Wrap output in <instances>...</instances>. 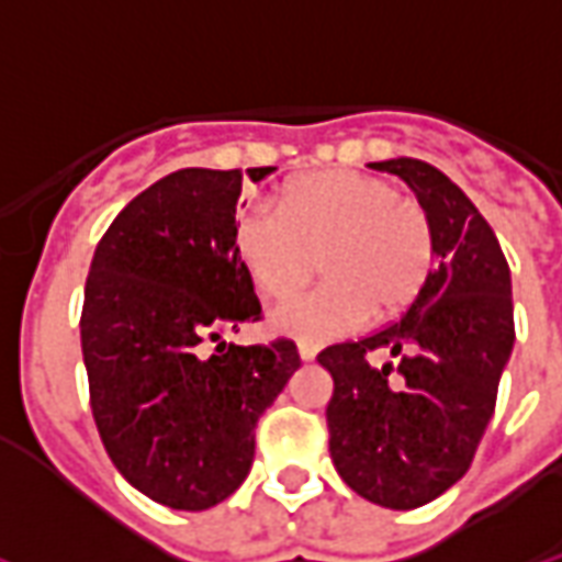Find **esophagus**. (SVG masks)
<instances>
[{"label": "esophagus", "mask_w": 562, "mask_h": 562, "mask_svg": "<svg viewBox=\"0 0 562 562\" xmlns=\"http://www.w3.org/2000/svg\"><path fill=\"white\" fill-rule=\"evenodd\" d=\"M316 352H319V349L313 347V344H307V340H301V344H297V356H301L304 362H313V359H316Z\"/></svg>", "instance_id": "1"}]
</instances>
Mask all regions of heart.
<instances>
[{"mask_svg": "<svg viewBox=\"0 0 562 562\" xmlns=\"http://www.w3.org/2000/svg\"><path fill=\"white\" fill-rule=\"evenodd\" d=\"M234 252L270 301L294 294L316 270L325 282L273 310L270 325L304 340L356 331L407 310L435 268L426 206L392 182L352 170L310 172L282 188L277 210L252 206L234 222Z\"/></svg>", "mask_w": 562, "mask_h": 562, "instance_id": "heart-1", "label": "heart"}]
</instances>
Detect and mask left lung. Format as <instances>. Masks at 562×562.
<instances>
[{"label": "left lung", "mask_w": 562, "mask_h": 562, "mask_svg": "<svg viewBox=\"0 0 562 562\" xmlns=\"http://www.w3.org/2000/svg\"><path fill=\"white\" fill-rule=\"evenodd\" d=\"M414 188L435 227L438 265L402 319L316 356L335 380L328 450L362 499L407 512L472 465L514 347L512 270L472 200L414 158L376 160ZM374 351L391 359L380 366Z\"/></svg>", "instance_id": "8db88e82"}]
</instances>
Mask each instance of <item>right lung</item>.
Here are the masks:
<instances>
[{
	"mask_svg": "<svg viewBox=\"0 0 562 562\" xmlns=\"http://www.w3.org/2000/svg\"><path fill=\"white\" fill-rule=\"evenodd\" d=\"M261 182L273 167H252ZM243 170L188 167L115 215L90 261L81 352L115 469L148 499L206 512L246 481L255 423L301 368L289 337L237 347L261 319L234 252Z\"/></svg>",
	"mask_w": 562,
	"mask_h": 562,
	"instance_id": "add662e5",
	"label": "right lung"
}]
</instances>
